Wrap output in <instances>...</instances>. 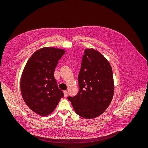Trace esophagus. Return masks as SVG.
I'll use <instances>...</instances> for the list:
<instances>
[{
  "label": "esophagus",
  "instance_id": "1",
  "mask_svg": "<svg viewBox=\"0 0 148 148\" xmlns=\"http://www.w3.org/2000/svg\"><path fill=\"white\" fill-rule=\"evenodd\" d=\"M64 97H67V91H64Z\"/></svg>",
  "mask_w": 148,
  "mask_h": 148
}]
</instances>
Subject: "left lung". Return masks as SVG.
Returning a JSON list of instances; mask_svg holds the SVG:
<instances>
[{
    "mask_svg": "<svg viewBox=\"0 0 148 148\" xmlns=\"http://www.w3.org/2000/svg\"><path fill=\"white\" fill-rule=\"evenodd\" d=\"M79 92L68 97L75 112L86 119L100 116L111 103L114 92L110 63L94 49L84 51L78 77Z\"/></svg>",
    "mask_w": 148,
    "mask_h": 148,
    "instance_id": "8db88e82",
    "label": "left lung"
}]
</instances>
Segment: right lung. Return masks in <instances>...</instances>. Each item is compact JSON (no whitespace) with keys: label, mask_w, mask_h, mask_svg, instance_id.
<instances>
[{"label":"right lung","mask_w":148,"mask_h":148,"mask_svg":"<svg viewBox=\"0 0 148 148\" xmlns=\"http://www.w3.org/2000/svg\"><path fill=\"white\" fill-rule=\"evenodd\" d=\"M65 52L51 47L41 48L32 54L23 71L20 79L23 99L32 111L40 116L51 114L64 97L54 73Z\"/></svg>","instance_id":"add662e5"}]
</instances>
